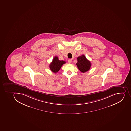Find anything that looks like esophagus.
I'll return each instance as SVG.
<instances>
[{"label":"esophagus","mask_w":131,"mask_h":131,"mask_svg":"<svg viewBox=\"0 0 131 131\" xmlns=\"http://www.w3.org/2000/svg\"><path fill=\"white\" fill-rule=\"evenodd\" d=\"M68 63H69V64L71 63V62H72L71 59H68Z\"/></svg>","instance_id":"obj_1"}]
</instances>
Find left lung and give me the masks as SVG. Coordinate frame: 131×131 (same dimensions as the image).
<instances>
[{
    "mask_svg": "<svg viewBox=\"0 0 131 131\" xmlns=\"http://www.w3.org/2000/svg\"><path fill=\"white\" fill-rule=\"evenodd\" d=\"M77 61L76 64L80 71L84 73L89 70L91 66V63L89 60L87 59L84 55L78 57Z\"/></svg>",
    "mask_w": 131,
    "mask_h": 131,
    "instance_id": "obj_1",
    "label": "left lung"
}]
</instances>
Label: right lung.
I'll return each mask as SVG.
<instances>
[{
  "instance_id": "add662e5",
  "label": "right lung",
  "mask_w": 131,
  "mask_h": 131,
  "mask_svg": "<svg viewBox=\"0 0 131 131\" xmlns=\"http://www.w3.org/2000/svg\"><path fill=\"white\" fill-rule=\"evenodd\" d=\"M65 63L66 61L59 60L58 57L55 56L52 59V62L50 64V68L53 73H56L59 71L62 66Z\"/></svg>"
}]
</instances>
